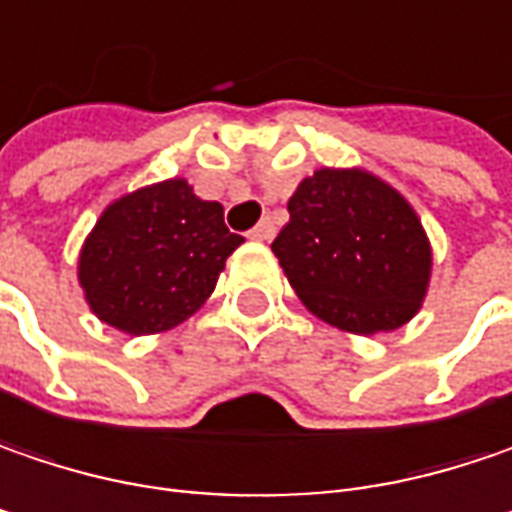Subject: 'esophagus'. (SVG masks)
<instances>
[{
    "label": "esophagus",
    "mask_w": 512,
    "mask_h": 512,
    "mask_svg": "<svg viewBox=\"0 0 512 512\" xmlns=\"http://www.w3.org/2000/svg\"><path fill=\"white\" fill-rule=\"evenodd\" d=\"M249 237H252V240H272V237H275V223H272V220L257 223V226L249 231Z\"/></svg>",
    "instance_id": "esophagus-1"
}]
</instances>
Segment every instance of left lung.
<instances>
[{
  "mask_svg": "<svg viewBox=\"0 0 512 512\" xmlns=\"http://www.w3.org/2000/svg\"><path fill=\"white\" fill-rule=\"evenodd\" d=\"M272 243L286 278L321 321L371 336L403 327L429 286L432 249L417 214L365 170H316L289 199Z\"/></svg>",
  "mask_w": 512,
  "mask_h": 512,
  "instance_id": "obj_1",
  "label": "left lung"
}]
</instances>
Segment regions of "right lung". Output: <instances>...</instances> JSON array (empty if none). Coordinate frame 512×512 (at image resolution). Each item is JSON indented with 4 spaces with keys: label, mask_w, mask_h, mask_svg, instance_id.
Segmentation results:
<instances>
[{
    "label": "right lung",
    "mask_w": 512,
    "mask_h": 512,
    "mask_svg": "<svg viewBox=\"0 0 512 512\" xmlns=\"http://www.w3.org/2000/svg\"><path fill=\"white\" fill-rule=\"evenodd\" d=\"M243 243L185 179L115 199L80 252V286L92 313L133 336L162 333L214 292L226 257Z\"/></svg>",
    "instance_id": "add662e5"
}]
</instances>
